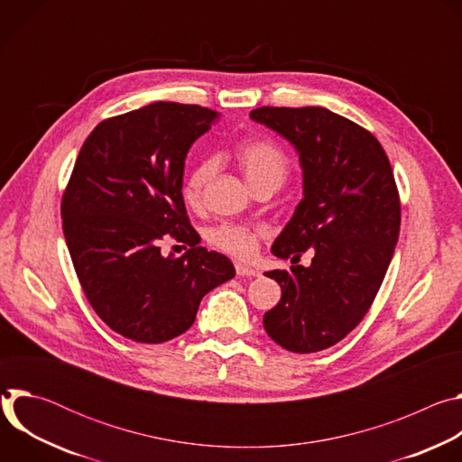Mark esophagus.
Segmentation results:
<instances>
[{
    "mask_svg": "<svg viewBox=\"0 0 462 462\" xmlns=\"http://www.w3.org/2000/svg\"><path fill=\"white\" fill-rule=\"evenodd\" d=\"M236 274L239 276V278H257L259 276V273L255 271V269H252V267H246V265H243V263H237L236 265Z\"/></svg>",
    "mask_w": 462,
    "mask_h": 462,
    "instance_id": "1",
    "label": "esophagus"
}]
</instances>
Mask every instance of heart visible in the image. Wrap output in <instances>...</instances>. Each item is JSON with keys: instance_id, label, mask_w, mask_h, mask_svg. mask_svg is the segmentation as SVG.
Segmentation results:
<instances>
[{"instance_id": "b5f03b06", "label": "heart", "mask_w": 462, "mask_h": 462, "mask_svg": "<svg viewBox=\"0 0 462 462\" xmlns=\"http://www.w3.org/2000/svg\"><path fill=\"white\" fill-rule=\"evenodd\" d=\"M234 161L257 191L261 188H282L291 175V161L285 152L271 141H246L234 150ZM216 170L214 159L207 157L197 162L182 182V199L189 207H199L205 188ZM267 228L245 223H221L208 232V241L221 252L239 259H248L257 252L261 239L267 237Z\"/></svg>"}]
</instances>
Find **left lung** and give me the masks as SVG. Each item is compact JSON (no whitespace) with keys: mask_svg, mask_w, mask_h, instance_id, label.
Listing matches in <instances>:
<instances>
[{"mask_svg":"<svg viewBox=\"0 0 462 462\" xmlns=\"http://www.w3.org/2000/svg\"><path fill=\"white\" fill-rule=\"evenodd\" d=\"M250 116L291 141L303 193L273 254L292 265L265 276L282 285L265 312L267 335L292 353H316L346 338L373 305L401 232V195L378 139L325 107L263 106Z\"/></svg>","mask_w":462,"mask_h":462,"instance_id":"left-lung-1","label":"left lung"}]
</instances>
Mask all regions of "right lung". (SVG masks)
Returning <instances> with one entry per match:
<instances>
[{
	"mask_svg": "<svg viewBox=\"0 0 462 462\" xmlns=\"http://www.w3.org/2000/svg\"><path fill=\"white\" fill-rule=\"evenodd\" d=\"M216 111L155 102L102 120L86 139L61 195V226L77 278L98 318L141 344L191 327L207 292L236 276L189 225L182 171ZM189 245L164 258L160 241Z\"/></svg>",
	"mask_w": 462,
	"mask_h": 462,
	"instance_id": "1",
	"label": "right lung"
}]
</instances>
